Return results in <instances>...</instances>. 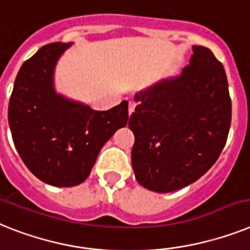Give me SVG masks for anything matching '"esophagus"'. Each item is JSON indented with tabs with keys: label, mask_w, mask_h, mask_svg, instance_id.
I'll list each match as a JSON object with an SVG mask.
<instances>
[{
	"label": "esophagus",
	"mask_w": 250,
	"mask_h": 250,
	"mask_svg": "<svg viewBox=\"0 0 250 250\" xmlns=\"http://www.w3.org/2000/svg\"><path fill=\"white\" fill-rule=\"evenodd\" d=\"M135 108H136V103L135 102H129L128 104V113L132 114V113L135 112Z\"/></svg>",
	"instance_id": "34e87169"
}]
</instances>
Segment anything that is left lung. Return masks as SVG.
Returning <instances> with one entry per match:
<instances>
[{"label": "left lung", "mask_w": 250, "mask_h": 250, "mask_svg": "<svg viewBox=\"0 0 250 250\" xmlns=\"http://www.w3.org/2000/svg\"><path fill=\"white\" fill-rule=\"evenodd\" d=\"M132 167L148 190L167 193L194 183L219 159L231 123L224 66L208 48L194 45L179 76L135 96Z\"/></svg>", "instance_id": "obj_1"}]
</instances>
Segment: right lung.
Returning <instances> with one entry per match:
<instances>
[{"label":"right lung","mask_w":250,"mask_h":250,"mask_svg":"<svg viewBox=\"0 0 250 250\" xmlns=\"http://www.w3.org/2000/svg\"><path fill=\"white\" fill-rule=\"evenodd\" d=\"M71 43H50L22 63L8 103V125L19 155L38 179L79 186L100 150L128 121V102L94 110L56 93L54 67Z\"/></svg>","instance_id":"right-lung-1"}]
</instances>
